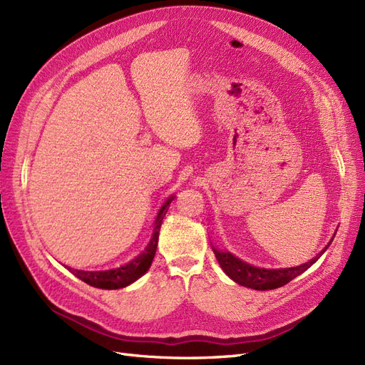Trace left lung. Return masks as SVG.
Returning <instances> with one entry per match:
<instances>
[{
  "label": "left lung",
  "mask_w": 365,
  "mask_h": 365,
  "mask_svg": "<svg viewBox=\"0 0 365 365\" xmlns=\"http://www.w3.org/2000/svg\"><path fill=\"white\" fill-rule=\"evenodd\" d=\"M334 237L330 239V242L334 240ZM330 242L309 262L298 264V267H294V268H280V269H269V268L267 269V268L252 267V264L240 260L239 257L233 256V254L228 251H219L213 248V252L220 264V268L224 269V272L231 280L245 286V288H251L256 291H268V289H277L280 286H284L286 283H289L292 279H295L297 275H300L306 269L311 268L312 264L322 257V254L329 248Z\"/></svg>",
  "instance_id": "obj_1"
}]
</instances>
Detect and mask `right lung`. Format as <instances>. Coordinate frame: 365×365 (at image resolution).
<instances>
[{
  "label": "right lung",
  "instance_id": "right-lung-1",
  "mask_svg": "<svg viewBox=\"0 0 365 365\" xmlns=\"http://www.w3.org/2000/svg\"><path fill=\"white\" fill-rule=\"evenodd\" d=\"M172 200H173V196H170L169 200L165 201L163 204V207L160 208V212L155 217V224H153L152 237L149 240L148 247L134 259H130L129 262L120 264V267H115L113 269H106V271H82V269H73L68 267H65V268L71 271L77 279H81L82 282L88 283L90 286H94V288H101V289H120V288H125V286H128L130 283H134L150 268L152 260H153V257H155L161 222H163L165 213H168V208H169Z\"/></svg>",
  "mask_w": 365,
  "mask_h": 365
}]
</instances>
